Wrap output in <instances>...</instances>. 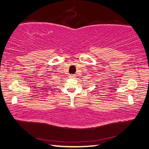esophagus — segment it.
<instances>
[{
	"label": "esophagus",
	"instance_id": "34e87169",
	"mask_svg": "<svg viewBox=\"0 0 149 149\" xmlns=\"http://www.w3.org/2000/svg\"><path fill=\"white\" fill-rule=\"evenodd\" d=\"M69 77H70L71 78H74L76 77V74H70Z\"/></svg>",
	"mask_w": 149,
	"mask_h": 149
}]
</instances>
